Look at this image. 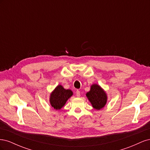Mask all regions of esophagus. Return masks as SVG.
<instances>
[{
    "instance_id": "1",
    "label": "esophagus",
    "mask_w": 150,
    "mask_h": 150,
    "mask_svg": "<svg viewBox=\"0 0 150 150\" xmlns=\"http://www.w3.org/2000/svg\"><path fill=\"white\" fill-rule=\"evenodd\" d=\"M76 96H77V97H79V96H80L81 94H80V91H79V90H77V91H76Z\"/></svg>"
}]
</instances>
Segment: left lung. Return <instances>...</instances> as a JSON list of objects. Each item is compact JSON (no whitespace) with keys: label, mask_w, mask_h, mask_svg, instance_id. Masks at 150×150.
<instances>
[{"label":"left lung","mask_w":150,"mask_h":150,"mask_svg":"<svg viewBox=\"0 0 150 150\" xmlns=\"http://www.w3.org/2000/svg\"><path fill=\"white\" fill-rule=\"evenodd\" d=\"M86 96L96 110H101L104 107L107 102V96L104 90L98 84H93L91 90L86 94Z\"/></svg>","instance_id":"obj_1"}]
</instances>
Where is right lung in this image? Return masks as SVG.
Here are the masks:
<instances>
[{
    "label": "right lung",
    "mask_w": 150,
    "mask_h": 150,
    "mask_svg": "<svg viewBox=\"0 0 150 150\" xmlns=\"http://www.w3.org/2000/svg\"><path fill=\"white\" fill-rule=\"evenodd\" d=\"M72 91L65 89L61 85H59L50 96V103L56 110H60L64 106L67 99L72 95Z\"/></svg>",
    "instance_id": "add662e5"
}]
</instances>
